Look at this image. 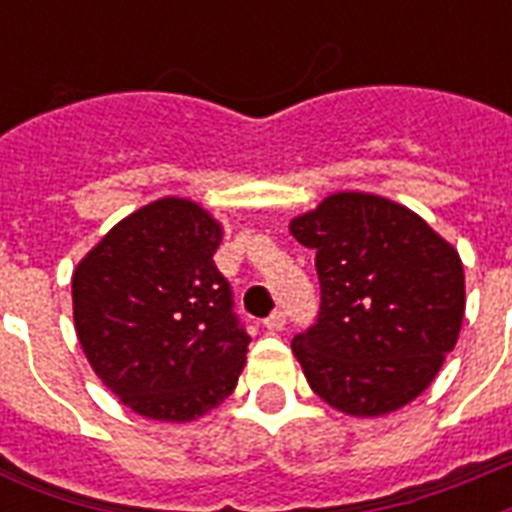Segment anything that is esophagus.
<instances>
[{"label":"esophagus","mask_w":512,"mask_h":512,"mask_svg":"<svg viewBox=\"0 0 512 512\" xmlns=\"http://www.w3.org/2000/svg\"><path fill=\"white\" fill-rule=\"evenodd\" d=\"M284 324H287V319H284V313L281 311L271 313V316L263 321V327L268 329V332H281V329H284Z\"/></svg>","instance_id":"34e87169"}]
</instances>
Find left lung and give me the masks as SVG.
<instances>
[{"mask_svg": "<svg viewBox=\"0 0 512 512\" xmlns=\"http://www.w3.org/2000/svg\"><path fill=\"white\" fill-rule=\"evenodd\" d=\"M289 233L316 249L321 281L319 321L292 340L313 393L350 417L412 404L460 337V252L417 212L364 191L329 193Z\"/></svg>", "mask_w": 512, "mask_h": 512, "instance_id": "1", "label": "left lung"}]
</instances>
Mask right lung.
Instances as JSON below:
<instances>
[{
  "label": "right lung",
  "mask_w": 512,
  "mask_h": 512,
  "mask_svg": "<svg viewBox=\"0 0 512 512\" xmlns=\"http://www.w3.org/2000/svg\"><path fill=\"white\" fill-rule=\"evenodd\" d=\"M223 223L164 196L111 228L71 276L74 329L92 372L146 420L191 422L231 396L249 337L212 255Z\"/></svg>",
  "instance_id": "right-lung-1"
}]
</instances>
